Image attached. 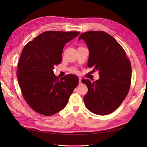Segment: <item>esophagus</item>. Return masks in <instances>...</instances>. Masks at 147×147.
<instances>
[{"instance_id":"34e87169","label":"esophagus","mask_w":147,"mask_h":147,"mask_svg":"<svg viewBox=\"0 0 147 147\" xmlns=\"http://www.w3.org/2000/svg\"><path fill=\"white\" fill-rule=\"evenodd\" d=\"M78 80H79V84H82V78H79Z\"/></svg>"}]
</instances>
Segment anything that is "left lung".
<instances>
[{"mask_svg":"<svg viewBox=\"0 0 147 147\" xmlns=\"http://www.w3.org/2000/svg\"><path fill=\"white\" fill-rule=\"evenodd\" d=\"M81 39L90 51L88 66L98 71L100 76L92 83L89 79L82 80L88 88L84 104L93 113L110 114L121 104L129 90L131 63L122 47L107 33L88 31L80 35Z\"/></svg>","mask_w":147,"mask_h":147,"instance_id":"1","label":"left lung"}]
</instances>
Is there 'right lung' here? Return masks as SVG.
<instances>
[{"label": "right lung", "instance_id": "add662e5", "mask_svg": "<svg viewBox=\"0 0 147 147\" xmlns=\"http://www.w3.org/2000/svg\"><path fill=\"white\" fill-rule=\"evenodd\" d=\"M79 34L77 31H46L24 47L18 65V80L25 100L35 112L50 116L67 104L78 78L70 74L59 79L53 70L61 63L65 43Z\"/></svg>", "mask_w": 147, "mask_h": 147}]
</instances>
